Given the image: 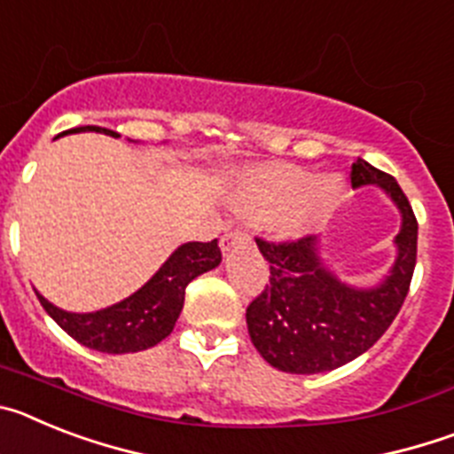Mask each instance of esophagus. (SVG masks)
<instances>
[{
    "mask_svg": "<svg viewBox=\"0 0 454 454\" xmlns=\"http://www.w3.org/2000/svg\"><path fill=\"white\" fill-rule=\"evenodd\" d=\"M250 234L246 230H231V231H224L223 239H220V250L223 252H230L234 250L236 246H246L250 243Z\"/></svg>",
    "mask_w": 454,
    "mask_h": 454,
    "instance_id": "esophagus-1",
    "label": "esophagus"
}]
</instances>
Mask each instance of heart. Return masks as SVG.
I'll list each match as a JSON object with an SVG mask.
<instances>
[{
    "label": "heart",
    "instance_id": "obj_1",
    "mask_svg": "<svg viewBox=\"0 0 454 454\" xmlns=\"http://www.w3.org/2000/svg\"><path fill=\"white\" fill-rule=\"evenodd\" d=\"M343 184L336 177L316 179L311 172L286 163H266L243 172L231 191L240 214L268 215L279 236H300L316 227L339 202Z\"/></svg>",
    "mask_w": 454,
    "mask_h": 454
}]
</instances>
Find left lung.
Segmentation results:
<instances>
[{
	"mask_svg": "<svg viewBox=\"0 0 454 454\" xmlns=\"http://www.w3.org/2000/svg\"><path fill=\"white\" fill-rule=\"evenodd\" d=\"M352 188L377 186L398 207L395 262L382 282L356 288L340 282L320 259L318 239L286 243L256 239L270 263V284L246 311L247 332L272 368L295 375L327 372L372 348L398 316L416 266L419 223L398 182L364 159L352 163Z\"/></svg>",
	"mask_w": 454,
	"mask_h": 454,
	"instance_id": "1",
	"label": "left lung"
}]
</instances>
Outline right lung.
Returning <instances> with one entry per match:
<instances>
[{
    "instance_id": "1",
    "label": "right lung",
    "mask_w": 454,
    "mask_h": 454,
    "mask_svg": "<svg viewBox=\"0 0 454 454\" xmlns=\"http://www.w3.org/2000/svg\"><path fill=\"white\" fill-rule=\"evenodd\" d=\"M72 131H98L118 138L120 134L104 127H79ZM223 262L218 239L211 243H184L168 256L159 270L152 275L145 286L131 293L122 302L111 304L92 314H72L54 307L35 291L40 304L56 325L66 330L82 346L108 355H124V352H140L161 343L172 332L184 307L186 286L198 275L214 270Z\"/></svg>"
}]
</instances>
